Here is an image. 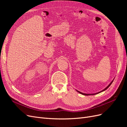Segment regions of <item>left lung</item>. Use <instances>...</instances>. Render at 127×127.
<instances>
[{
    "mask_svg": "<svg viewBox=\"0 0 127 127\" xmlns=\"http://www.w3.org/2000/svg\"><path fill=\"white\" fill-rule=\"evenodd\" d=\"M113 80H114V79H113ZM113 80H112V81L111 82L110 84H109V85L107 86L106 88H105L104 89V90H103L102 91H100V92H97V93H94V94H86V93H82V92H79V91H77V90H76V91H77L78 93H80L81 94H82V95H95V94H98V93H101V92H103V91H105L106 90H107V88H108L110 86V85H111V84H112V82H113Z\"/></svg>",
    "mask_w": 127,
    "mask_h": 127,
    "instance_id": "1",
    "label": "left lung"
}]
</instances>
